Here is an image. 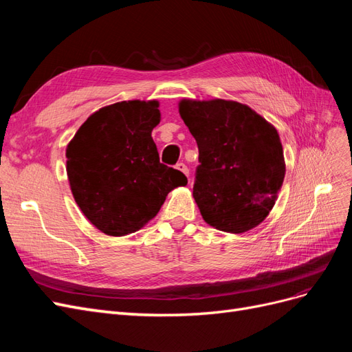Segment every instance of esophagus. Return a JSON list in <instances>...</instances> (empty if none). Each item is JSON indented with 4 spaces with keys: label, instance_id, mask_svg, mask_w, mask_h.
Here are the masks:
<instances>
[{
    "label": "esophagus",
    "instance_id": "obj_1",
    "mask_svg": "<svg viewBox=\"0 0 352 352\" xmlns=\"http://www.w3.org/2000/svg\"><path fill=\"white\" fill-rule=\"evenodd\" d=\"M176 168L179 170V172H182L184 175H189V170H188V167H186V164H184V163H177L176 164Z\"/></svg>",
    "mask_w": 352,
    "mask_h": 352
}]
</instances>
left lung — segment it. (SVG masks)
Wrapping results in <instances>:
<instances>
[{
    "instance_id": "obj_1",
    "label": "left lung",
    "mask_w": 352,
    "mask_h": 352,
    "mask_svg": "<svg viewBox=\"0 0 352 352\" xmlns=\"http://www.w3.org/2000/svg\"><path fill=\"white\" fill-rule=\"evenodd\" d=\"M179 114L198 145L192 195L202 219L235 235L257 228L274 207L285 177L276 127L232 100L184 98Z\"/></svg>"
}]
</instances>
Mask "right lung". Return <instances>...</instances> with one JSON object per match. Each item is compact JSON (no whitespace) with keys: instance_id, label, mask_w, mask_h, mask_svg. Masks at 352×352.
<instances>
[{"instance_id":"obj_1","label":"right lung","mask_w":352,"mask_h":352,"mask_svg":"<svg viewBox=\"0 0 352 352\" xmlns=\"http://www.w3.org/2000/svg\"><path fill=\"white\" fill-rule=\"evenodd\" d=\"M162 120L157 100L120 101L92 113L66 148V172L78 207L109 236L142 229L167 194L188 184L160 163L153 129Z\"/></svg>"}]
</instances>
